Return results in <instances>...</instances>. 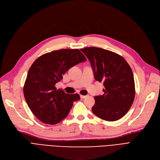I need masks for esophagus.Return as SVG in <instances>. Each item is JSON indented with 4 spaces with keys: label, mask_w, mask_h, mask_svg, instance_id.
I'll list each match as a JSON object with an SVG mask.
<instances>
[{
    "label": "esophagus",
    "mask_w": 160,
    "mask_h": 160,
    "mask_svg": "<svg viewBox=\"0 0 160 160\" xmlns=\"http://www.w3.org/2000/svg\"><path fill=\"white\" fill-rule=\"evenodd\" d=\"M88 97V95H80V98L81 99H85V98H86V97Z\"/></svg>",
    "instance_id": "1"
}]
</instances>
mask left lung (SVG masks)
Returning a JSON list of instances; mask_svg holds the SVG:
<instances>
[{
	"mask_svg": "<svg viewBox=\"0 0 160 160\" xmlns=\"http://www.w3.org/2000/svg\"><path fill=\"white\" fill-rule=\"evenodd\" d=\"M80 50L91 63L95 79L102 82L105 86L104 94L94 97L93 113L109 122L120 119L135 99V82L130 66L120 55L102 48L89 47Z\"/></svg>",
	"mask_w": 160,
	"mask_h": 160,
	"instance_id": "1",
	"label": "left lung"
}]
</instances>
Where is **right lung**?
<instances>
[{
  "label": "right lung",
  "instance_id": "right-lung-1",
  "mask_svg": "<svg viewBox=\"0 0 160 160\" xmlns=\"http://www.w3.org/2000/svg\"><path fill=\"white\" fill-rule=\"evenodd\" d=\"M86 61L78 49L55 50L34 61L27 73L23 93L27 105L40 121L50 125L60 122L74 101L80 100L78 94L66 93L55 86L69 68Z\"/></svg>",
  "mask_w": 160,
  "mask_h": 160
}]
</instances>
